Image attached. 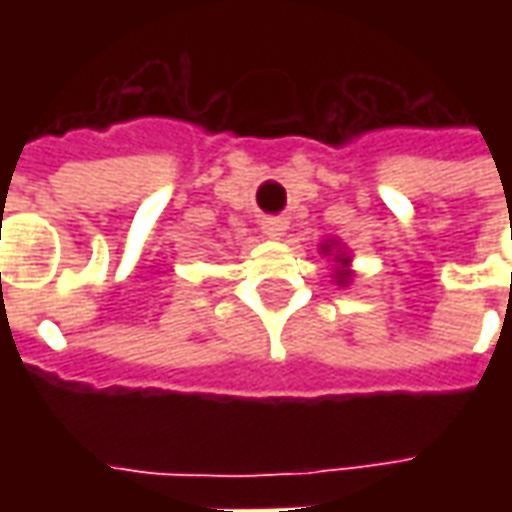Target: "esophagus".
Returning a JSON list of instances; mask_svg holds the SVG:
<instances>
[{"mask_svg":"<svg viewBox=\"0 0 512 512\" xmlns=\"http://www.w3.org/2000/svg\"><path fill=\"white\" fill-rule=\"evenodd\" d=\"M288 230V222L285 219H279V216H274V219H266L263 222V233L268 235V238H279V235Z\"/></svg>","mask_w":512,"mask_h":512,"instance_id":"1","label":"esophagus"}]
</instances>
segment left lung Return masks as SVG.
<instances>
[{
	"mask_svg": "<svg viewBox=\"0 0 512 512\" xmlns=\"http://www.w3.org/2000/svg\"><path fill=\"white\" fill-rule=\"evenodd\" d=\"M337 277H340V282H348V277H351V274H348V271H340Z\"/></svg>",
	"mask_w": 512,
	"mask_h": 512,
	"instance_id": "obj_1",
	"label": "left lung"
}]
</instances>
